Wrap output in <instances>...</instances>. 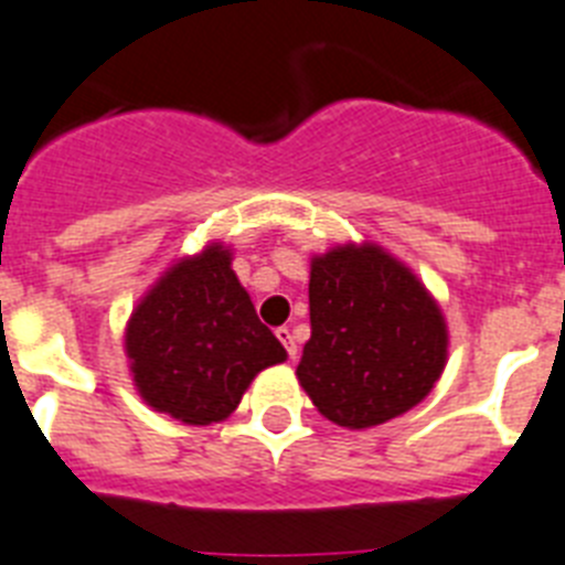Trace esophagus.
Returning a JSON list of instances; mask_svg holds the SVG:
<instances>
[{
  "label": "esophagus",
  "instance_id": "obj_1",
  "mask_svg": "<svg viewBox=\"0 0 565 565\" xmlns=\"http://www.w3.org/2000/svg\"><path fill=\"white\" fill-rule=\"evenodd\" d=\"M275 335H278V341H281V344H284V350H287V355H290V359H296V355H298L296 335H292L290 330H287V327H278V330H275Z\"/></svg>",
  "mask_w": 565,
  "mask_h": 565
}]
</instances>
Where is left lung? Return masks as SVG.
Returning <instances> with one entry per match:
<instances>
[{"mask_svg":"<svg viewBox=\"0 0 565 565\" xmlns=\"http://www.w3.org/2000/svg\"><path fill=\"white\" fill-rule=\"evenodd\" d=\"M310 330L296 376L319 414L350 430L419 405L448 359L439 305L376 244H344L312 258Z\"/></svg>","mask_w":565,"mask_h":565,"instance_id":"1","label":"left lung"}]
</instances>
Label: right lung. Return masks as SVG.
Returning <instances> with one entry per match:
<instances>
[{"label": "right lung", "instance_id": "right-lung-1", "mask_svg": "<svg viewBox=\"0 0 565 565\" xmlns=\"http://www.w3.org/2000/svg\"><path fill=\"white\" fill-rule=\"evenodd\" d=\"M126 355L146 405L183 425H212L287 350L255 316L232 249L210 244L172 264L140 298L126 324Z\"/></svg>", "mask_w": 565, "mask_h": 565}]
</instances>
